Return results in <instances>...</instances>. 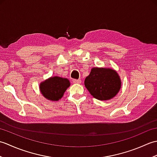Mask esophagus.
I'll use <instances>...</instances> for the list:
<instances>
[{
	"label": "esophagus",
	"mask_w": 157,
	"mask_h": 157,
	"mask_svg": "<svg viewBox=\"0 0 157 157\" xmlns=\"http://www.w3.org/2000/svg\"><path fill=\"white\" fill-rule=\"evenodd\" d=\"M73 82L74 83V84H81V82H82V81H81V79H73Z\"/></svg>",
	"instance_id": "34e87169"
}]
</instances>
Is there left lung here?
<instances>
[{
	"mask_svg": "<svg viewBox=\"0 0 157 157\" xmlns=\"http://www.w3.org/2000/svg\"><path fill=\"white\" fill-rule=\"evenodd\" d=\"M84 85L93 97L108 101L118 94L121 87L120 77L115 70L106 67H93L85 79Z\"/></svg>",
	"mask_w": 157,
	"mask_h": 157,
	"instance_id": "8db88e82",
	"label": "left lung"
}]
</instances>
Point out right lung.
Returning a JSON list of instances; mask_svg holds the SVG:
<instances>
[{
  "label": "right lung",
  "instance_id": "obj_1",
  "mask_svg": "<svg viewBox=\"0 0 157 157\" xmlns=\"http://www.w3.org/2000/svg\"><path fill=\"white\" fill-rule=\"evenodd\" d=\"M67 78L59 76H52L42 82L39 86L42 95L48 101L56 102L61 99L65 92L70 86Z\"/></svg>",
  "mask_w": 157,
  "mask_h": 157
}]
</instances>
